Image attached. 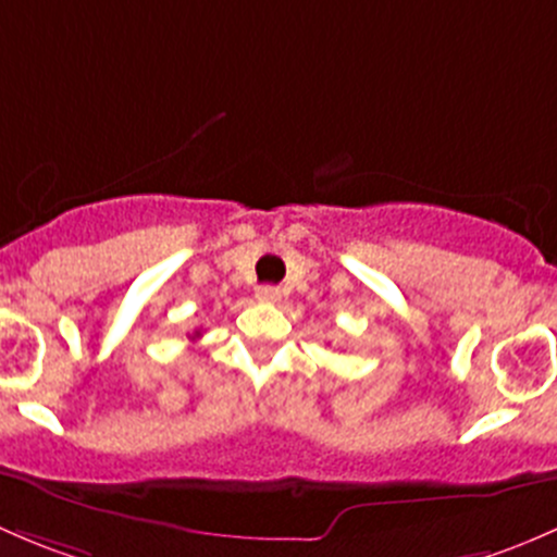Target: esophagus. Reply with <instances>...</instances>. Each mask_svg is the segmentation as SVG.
<instances>
[{"instance_id": "obj_1", "label": "esophagus", "mask_w": 557, "mask_h": 557, "mask_svg": "<svg viewBox=\"0 0 557 557\" xmlns=\"http://www.w3.org/2000/svg\"><path fill=\"white\" fill-rule=\"evenodd\" d=\"M257 300H262V302H278L281 300V289L278 286H271V284H265V286H257Z\"/></svg>"}]
</instances>
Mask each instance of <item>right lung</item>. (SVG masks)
Returning a JSON list of instances; mask_svg holds the SVG:
<instances>
[{
    "label": "right lung",
    "instance_id": "1",
    "mask_svg": "<svg viewBox=\"0 0 557 557\" xmlns=\"http://www.w3.org/2000/svg\"><path fill=\"white\" fill-rule=\"evenodd\" d=\"M195 335H200V330H198V332H195Z\"/></svg>",
    "mask_w": 557,
    "mask_h": 557
}]
</instances>
